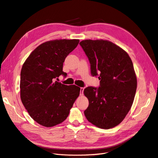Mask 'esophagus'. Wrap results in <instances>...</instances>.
Segmentation results:
<instances>
[{
  "label": "esophagus",
  "instance_id": "1",
  "mask_svg": "<svg viewBox=\"0 0 158 158\" xmlns=\"http://www.w3.org/2000/svg\"><path fill=\"white\" fill-rule=\"evenodd\" d=\"M84 90V87H80V95H83Z\"/></svg>",
  "mask_w": 158,
  "mask_h": 158
}]
</instances>
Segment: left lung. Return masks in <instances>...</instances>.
<instances>
[{
  "mask_svg": "<svg viewBox=\"0 0 158 158\" xmlns=\"http://www.w3.org/2000/svg\"><path fill=\"white\" fill-rule=\"evenodd\" d=\"M80 45L91 64L93 76L100 73L98 88L84 91L89 100L84 111L87 121L98 128L110 129L121 123L131 109L137 77L128 54L108 40H85Z\"/></svg>",
  "mask_w": 158,
  "mask_h": 158,
  "instance_id": "8db88e82",
  "label": "left lung"
}]
</instances>
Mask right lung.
Listing matches in <instances>:
<instances>
[{"instance_id": "right-lung-1", "label": "right lung", "mask_w": 158, "mask_h": 158, "mask_svg": "<svg viewBox=\"0 0 158 158\" xmlns=\"http://www.w3.org/2000/svg\"><path fill=\"white\" fill-rule=\"evenodd\" d=\"M79 40H55L35 48L21 71L20 96L30 116L45 127H52L68 117L80 91L75 85H66L55 79L63 71L65 58L77 47Z\"/></svg>"}]
</instances>
